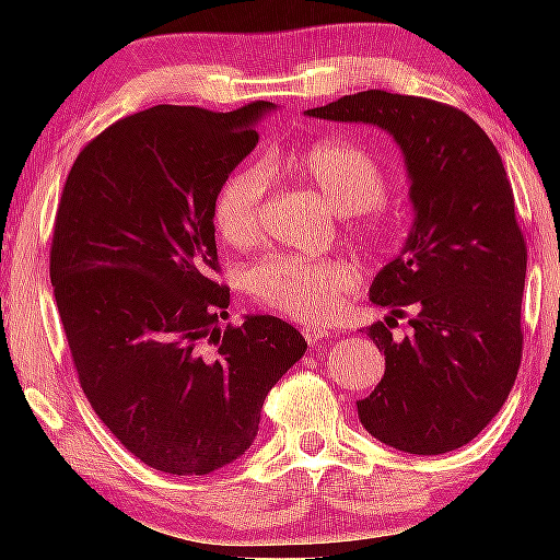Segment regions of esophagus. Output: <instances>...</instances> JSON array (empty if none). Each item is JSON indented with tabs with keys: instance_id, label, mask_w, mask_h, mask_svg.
I'll use <instances>...</instances> for the list:
<instances>
[{
	"instance_id": "1",
	"label": "esophagus",
	"mask_w": 560,
	"mask_h": 560,
	"mask_svg": "<svg viewBox=\"0 0 560 560\" xmlns=\"http://www.w3.org/2000/svg\"><path fill=\"white\" fill-rule=\"evenodd\" d=\"M331 334H334V331H331V328H328L326 324H308V326L303 328L305 341H308L311 347H316V343L328 339V336H331Z\"/></svg>"
}]
</instances>
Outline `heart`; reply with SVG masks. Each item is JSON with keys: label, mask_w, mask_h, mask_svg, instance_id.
Returning <instances> with one entry per match:
<instances>
[{"label": "heart", "mask_w": 560, "mask_h": 560, "mask_svg": "<svg viewBox=\"0 0 560 560\" xmlns=\"http://www.w3.org/2000/svg\"><path fill=\"white\" fill-rule=\"evenodd\" d=\"M288 165L320 190L336 209L359 213V232L366 242L385 244L389 240V221L377 213L387 183L364 148L343 140H318L293 152ZM267 167L275 171V165ZM265 194L267 173L262 167H247L224 183L213 206V219L229 244L244 247L257 240L262 232ZM354 285L357 275L351 265L336 257L275 255L252 267L247 278L255 303L295 320L328 318Z\"/></svg>", "instance_id": "b5f03b06"}]
</instances>
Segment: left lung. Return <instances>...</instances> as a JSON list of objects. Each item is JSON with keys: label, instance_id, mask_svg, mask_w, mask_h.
<instances>
[{"label": "left lung", "instance_id": "1", "mask_svg": "<svg viewBox=\"0 0 560 560\" xmlns=\"http://www.w3.org/2000/svg\"><path fill=\"white\" fill-rule=\"evenodd\" d=\"M305 114L385 129L410 180L412 229L370 301L393 315L410 304L413 331L395 342L392 316L370 326L385 374L359 420L405 454L462 448L500 412L523 357L527 249L500 152L469 114L423 96L372 89Z\"/></svg>", "mask_w": 560, "mask_h": 560}]
</instances>
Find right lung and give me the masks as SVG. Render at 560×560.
I'll use <instances>...</instances> for the list:
<instances>
[{
  "instance_id": "right-lung-1",
  "label": "right lung",
  "mask_w": 560,
  "mask_h": 560,
  "mask_svg": "<svg viewBox=\"0 0 560 560\" xmlns=\"http://www.w3.org/2000/svg\"><path fill=\"white\" fill-rule=\"evenodd\" d=\"M275 104H160L114 121L68 173L50 280L79 382L129 454L201 477L255 443L259 412L308 343L275 316L219 328L213 206Z\"/></svg>"
}]
</instances>
